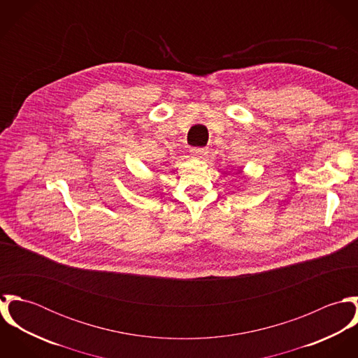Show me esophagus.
<instances>
[{"mask_svg": "<svg viewBox=\"0 0 358 358\" xmlns=\"http://www.w3.org/2000/svg\"><path fill=\"white\" fill-rule=\"evenodd\" d=\"M190 153H192L193 157L201 158V157H204L205 154L208 153V152H206V149H204V148H194V149L190 150Z\"/></svg>", "mask_w": 358, "mask_h": 358, "instance_id": "34e87169", "label": "esophagus"}]
</instances>
